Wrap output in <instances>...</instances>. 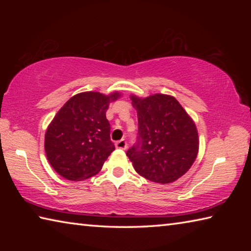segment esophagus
Wrapping results in <instances>:
<instances>
[{"label":"esophagus","instance_id":"1","mask_svg":"<svg viewBox=\"0 0 251 251\" xmlns=\"http://www.w3.org/2000/svg\"><path fill=\"white\" fill-rule=\"evenodd\" d=\"M115 146H116V148H118V150L125 151L127 148V142L125 141V139H121V141L115 143Z\"/></svg>","mask_w":251,"mask_h":251}]
</instances>
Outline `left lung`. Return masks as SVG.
<instances>
[{
    "label": "left lung",
    "mask_w": 251,
    "mask_h": 251,
    "mask_svg": "<svg viewBox=\"0 0 251 251\" xmlns=\"http://www.w3.org/2000/svg\"><path fill=\"white\" fill-rule=\"evenodd\" d=\"M137 110V143L126 155L135 171L151 181L169 184L192 167L198 154L196 125L175 97L131 95Z\"/></svg>",
    "instance_id": "8db88e82"
}]
</instances>
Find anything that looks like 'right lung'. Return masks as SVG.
I'll return each instance as SVG.
<instances>
[{"label":"right lung","mask_w":251,"mask_h":251,"mask_svg":"<svg viewBox=\"0 0 251 251\" xmlns=\"http://www.w3.org/2000/svg\"><path fill=\"white\" fill-rule=\"evenodd\" d=\"M121 94L79 93L66 101L45 134V152L55 172L79 181L99 173L115 146L106 110Z\"/></svg>","instance_id":"add662e5"}]
</instances>
